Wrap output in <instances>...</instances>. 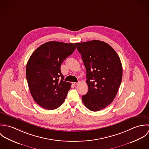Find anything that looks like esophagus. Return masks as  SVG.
I'll list each match as a JSON object with an SVG mask.
<instances>
[{
	"instance_id": "1",
	"label": "esophagus",
	"mask_w": 149,
	"mask_h": 149,
	"mask_svg": "<svg viewBox=\"0 0 149 149\" xmlns=\"http://www.w3.org/2000/svg\"><path fill=\"white\" fill-rule=\"evenodd\" d=\"M72 84L74 85H77V84H78V83H73Z\"/></svg>"
}]
</instances>
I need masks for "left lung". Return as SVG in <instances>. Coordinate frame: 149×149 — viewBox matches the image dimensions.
Instances as JSON below:
<instances>
[{
	"label": "left lung",
	"mask_w": 149,
	"mask_h": 149,
	"mask_svg": "<svg viewBox=\"0 0 149 149\" xmlns=\"http://www.w3.org/2000/svg\"><path fill=\"white\" fill-rule=\"evenodd\" d=\"M86 71L87 93L82 96L91 111L105 108L115 99L122 79L120 58L108 44L99 40L75 43Z\"/></svg>",
	"instance_id": "obj_1"
}]
</instances>
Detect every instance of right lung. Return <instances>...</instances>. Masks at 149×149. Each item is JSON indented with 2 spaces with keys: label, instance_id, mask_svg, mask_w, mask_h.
<instances>
[{
  "label": "right lung",
  "instance_id": "add662e5",
  "mask_svg": "<svg viewBox=\"0 0 149 149\" xmlns=\"http://www.w3.org/2000/svg\"><path fill=\"white\" fill-rule=\"evenodd\" d=\"M75 49L72 43L50 41L38 47L29 59L26 75L30 93L43 108L54 109L64 103L71 83L63 80L61 65Z\"/></svg>",
  "mask_w": 149,
  "mask_h": 149
}]
</instances>
